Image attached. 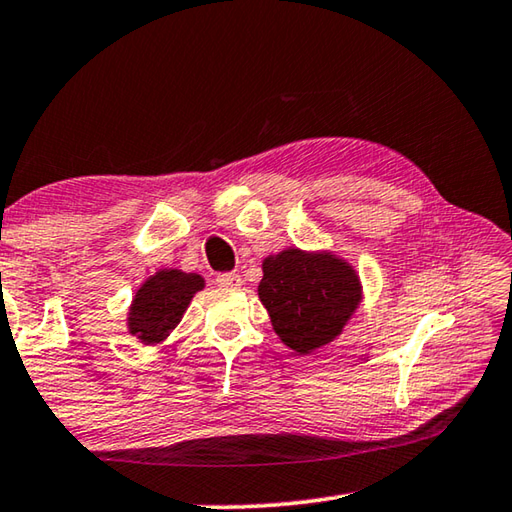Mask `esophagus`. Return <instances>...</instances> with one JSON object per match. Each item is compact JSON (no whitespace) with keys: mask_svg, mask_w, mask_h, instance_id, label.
I'll use <instances>...</instances> for the list:
<instances>
[{"mask_svg":"<svg viewBox=\"0 0 512 512\" xmlns=\"http://www.w3.org/2000/svg\"><path fill=\"white\" fill-rule=\"evenodd\" d=\"M217 284L226 286V288H239L241 284H244V280H241L239 273H221V275H217Z\"/></svg>","mask_w":512,"mask_h":512,"instance_id":"obj_1","label":"esophagus"}]
</instances>
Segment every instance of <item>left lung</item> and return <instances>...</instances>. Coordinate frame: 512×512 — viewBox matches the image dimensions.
Segmentation results:
<instances>
[{
    "instance_id": "obj_1",
    "label": "left lung",
    "mask_w": 512,
    "mask_h": 512,
    "mask_svg": "<svg viewBox=\"0 0 512 512\" xmlns=\"http://www.w3.org/2000/svg\"><path fill=\"white\" fill-rule=\"evenodd\" d=\"M257 295L288 349L311 353L336 340L362 302V284L345 257L297 246L264 257Z\"/></svg>"
}]
</instances>
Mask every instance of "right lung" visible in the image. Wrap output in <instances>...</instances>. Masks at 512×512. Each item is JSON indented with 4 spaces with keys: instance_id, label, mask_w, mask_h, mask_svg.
<instances>
[{
    "instance_id": "1",
    "label": "right lung",
    "mask_w": 512,
    "mask_h": 512,
    "mask_svg": "<svg viewBox=\"0 0 512 512\" xmlns=\"http://www.w3.org/2000/svg\"><path fill=\"white\" fill-rule=\"evenodd\" d=\"M203 286L206 280L199 273L159 268L136 288L127 309V331L147 347L163 345Z\"/></svg>"
}]
</instances>
